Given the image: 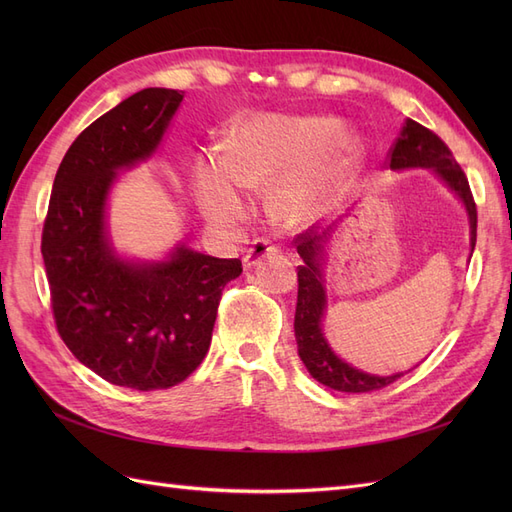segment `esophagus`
Listing matches in <instances>:
<instances>
[{
	"mask_svg": "<svg viewBox=\"0 0 512 512\" xmlns=\"http://www.w3.org/2000/svg\"><path fill=\"white\" fill-rule=\"evenodd\" d=\"M275 254H280V245L273 243L271 239H256L250 250H247V254L243 258V265L250 269L262 258H273Z\"/></svg>",
	"mask_w": 512,
	"mask_h": 512,
	"instance_id": "esophagus-1",
	"label": "esophagus"
}]
</instances>
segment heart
Masks as SVG:
<instances>
[{"mask_svg":"<svg viewBox=\"0 0 512 512\" xmlns=\"http://www.w3.org/2000/svg\"><path fill=\"white\" fill-rule=\"evenodd\" d=\"M335 128L337 123L324 117L260 115L237 121L226 151L203 153L194 164L192 190L200 213L209 222L232 224L247 207L241 188L267 192L280 182L273 194L280 220H312L327 205L354 151L348 136L329 141ZM312 152L317 156L308 163Z\"/></svg>","mask_w":512,"mask_h":512,"instance_id":"b5f03b06","label":"heart"}]
</instances>
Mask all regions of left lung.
Here are the masks:
<instances>
[{
  "instance_id": "8db88e82",
  "label": "left lung",
  "mask_w": 512,
  "mask_h": 512,
  "mask_svg": "<svg viewBox=\"0 0 512 512\" xmlns=\"http://www.w3.org/2000/svg\"><path fill=\"white\" fill-rule=\"evenodd\" d=\"M386 164L391 168H433L436 173L448 183V188L455 190L459 198L466 203L470 215V228H472V250L476 245V203L470 190V183L466 173L457 164L453 151L446 147L442 138L431 132L429 128L416 123L414 119H406L404 128L397 141L393 143ZM329 232V230H327ZM327 232H318L314 228H307L301 235L294 237V245L301 254L305 265L297 267L299 277V294H297V312H294V335H297L299 356L305 363L307 371L312 374L320 384L329 386V389L342 391V393H371L380 391L384 386L393 384L404 374L395 376H369L363 371L350 367L342 359H337L333 350L329 348L327 339L322 337L320 318L324 312V288H322V275H320V252L322 241L327 239Z\"/></svg>"
}]
</instances>
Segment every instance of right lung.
<instances>
[{"instance_id": "obj_1", "label": "right lung", "mask_w": 512, "mask_h": 512, "mask_svg": "<svg viewBox=\"0 0 512 512\" xmlns=\"http://www.w3.org/2000/svg\"><path fill=\"white\" fill-rule=\"evenodd\" d=\"M183 94L149 87L85 128L53 181L42 258L59 337L106 382L162 391L203 363L239 258L179 250L156 265L119 260L106 241L104 203L115 170L149 158Z\"/></svg>"}]
</instances>
